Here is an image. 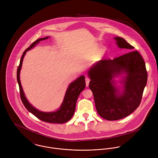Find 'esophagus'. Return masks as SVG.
Here are the masks:
<instances>
[{"label": "esophagus", "mask_w": 158, "mask_h": 158, "mask_svg": "<svg viewBox=\"0 0 158 158\" xmlns=\"http://www.w3.org/2000/svg\"><path fill=\"white\" fill-rule=\"evenodd\" d=\"M89 81H90V80H89L88 78H85V81H86V86H89Z\"/></svg>", "instance_id": "obj_1"}]
</instances>
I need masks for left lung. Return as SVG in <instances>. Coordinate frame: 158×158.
<instances>
[{
    "label": "left lung",
    "instance_id": "obj_1",
    "mask_svg": "<svg viewBox=\"0 0 158 158\" xmlns=\"http://www.w3.org/2000/svg\"><path fill=\"white\" fill-rule=\"evenodd\" d=\"M119 48L132 50L135 47L123 38H115ZM127 73L124 90L120 94L113 86V77ZM89 87L92 90L95 108L102 118L108 120L123 118L139 107L147 82L145 63L140 54L133 50L113 60L103 59L90 68Z\"/></svg>",
    "mask_w": 158,
    "mask_h": 158
}]
</instances>
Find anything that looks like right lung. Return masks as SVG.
Wrapping results in <instances>:
<instances>
[{
  "label": "right lung",
  "instance_id": "1",
  "mask_svg": "<svg viewBox=\"0 0 158 158\" xmlns=\"http://www.w3.org/2000/svg\"><path fill=\"white\" fill-rule=\"evenodd\" d=\"M48 37H45L43 38H40L36 40L31 45H30L23 53V56L20 60L19 65L17 70V80L19 87V92L21 99L23 102V105L25 108L31 113H32L35 116H36L40 120L44 121L47 123H64L69 121L73 116L77 98L81 91L86 87L85 78L84 75L80 77L73 82L70 84L69 88L66 92L64 101L59 110L56 112L53 113H44L41 112L33 107L28 102L26 97H25L24 93L23 92V88L20 81V71L23 64V58L26 53V52L33 48L36 44H37L40 41L42 40H45L48 39Z\"/></svg>",
  "mask_w": 158,
  "mask_h": 158
}]
</instances>
